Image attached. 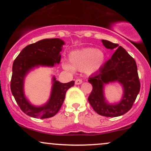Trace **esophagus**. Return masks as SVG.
Listing matches in <instances>:
<instances>
[{"instance_id": "esophagus-1", "label": "esophagus", "mask_w": 151, "mask_h": 151, "mask_svg": "<svg viewBox=\"0 0 151 151\" xmlns=\"http://www.w3.org/2000/svg\"><path fill=\"white\" fill-rule=\"evenodd\" d=\"M82 83V80L81 79H77L75 80V84H81Z\"/></svg>"}]
</instances>
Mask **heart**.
<instances>
[{
    "instance_id": "1",
    "label": "heart",
    "mask_w": 151,
    "mask_h": 151,
    "mask_svg": "<svg viewBox=\"0 0 151 151\" xmlns=\"http://www.w3.org/2000/svg\"><path fill=\"white\" fill-rule=\"evenodd\" d=\"M70 63L64 62L65 70L73 71L74 69L86 71L91 74L99 70L105 60L104 54L94 47H87L72 51L69 55Z\"/></svg>"
}]
</instances>
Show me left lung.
I'll use <instances>...</instances> for the list:
<instances>
[{"label": "left lung", "instance_id": "obj_1", "mask_svg": "<svg viewBox=\"0 0 151 151\" xmlns=\"http://www.w3.org/2000/svg\"><path fill=\"white\" fill-rule=\"evenodd\" d=\"M108 49H116L111 59L99 69L97 73L89 77L93 86L88 97L90 105L98 114L106 117H116L127 113L132 108L141 88L136 62L124 48L119 45L102 40ZM118 81L124 86V93L120 103L108 105L103 97V86L109 82Z\"/></svg>", "mask_w": 151, "mask_h": 151}]
</instances>
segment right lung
Segmentation results:
<instances>
[{"instance_id": "right-lung-1", "label": "right lung", "mask_w": 151, "mask_h": 151, "mask_svg": "<svg viewBox=\"0 0 151 151\" xmlns=\"http://www.w3.org/2000/svg\"><path fill=\"white\" fill-rule=\"evenodd\" d=\"M65 42L59 38L44 39L26 46L20 52L13 65L10 89L20 109L31 117L47 119L60 111L67 91L74 86V81L61 83L54 78L52 91L49 101L41 107L32 106L23 93V80L25 74L32 67L38 65L54 66L61 60L60 52Z\"/></svg>"}]
</instances>
